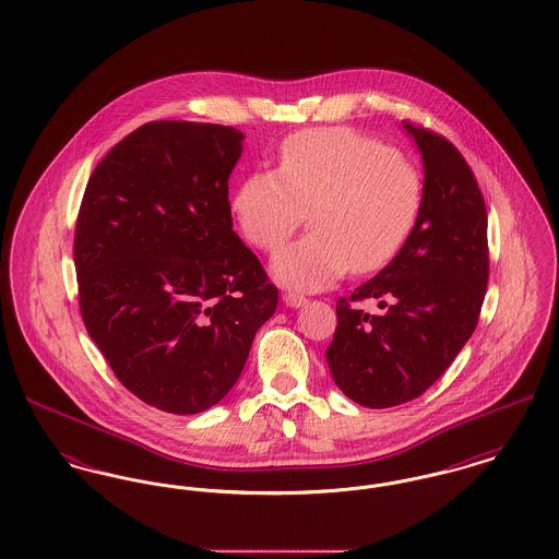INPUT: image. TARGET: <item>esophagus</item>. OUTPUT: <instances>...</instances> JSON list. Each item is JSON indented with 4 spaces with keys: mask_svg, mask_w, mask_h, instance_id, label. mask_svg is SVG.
<instances>
[{
    "mask_svg": "<svg viewBox=\"0 0 559 559\" xmlns=\"http://www.w3.org/2000/svg\"><path fill=\"white\" fill-rule=\"evenodd\" d=\"M283 301L289 306V308H301V306H306V297L304 295H299V293H285L283 295Z\"/></svg>",
    "mask_w": 559,
    "mask_h": 559,
    "instance_id": "1",
    "label": "esophagus"
}]
</instances>
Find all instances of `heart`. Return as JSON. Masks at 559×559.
Instances as JSON below:
<instances>
[{
    "instance_id": "b5f03b06",
    "label": "heart",
    "mask_w": 559,
    "mask_h": 559,
    "mask_svg": "<svg viewBox=\"0 0 559 559\" xmlns=\"http://www.w3.org/2000/svg\"><path fill=\"white\" fill-rule=\"evenodd\" d=\"M424 205L419 169L371 135L319 128L289 135L278 167L255 169L233 194L240 235L276 251L308 210L310 233L272 260L278 283L319 292L347 267L356 274L390 264L404 247Z\"/></svg>"
}]
</instances>
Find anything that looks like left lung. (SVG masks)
I'll use <instances>...</instances> for the list:
<instances>
[{
    "mask_svg": "<svg viewBox=\"0 0 559 559\" xmlns=\"http://www.w3.org/2000/svg\"><path fill=\"white\" fill-rule=\"evenodd\" d=\"M424 159V205L399 255L337 299L326 362L347 399L390 408L419 399L472 337L488 285V219L476 176L447 138L402 121ZM377 298L383 316L354 300Z\"/></svg>",
    "mask_w": 559,
    "mask_h": 559,
    "instance_id": "left-lung-1",
    "label": "left lung"
}]
</instances>
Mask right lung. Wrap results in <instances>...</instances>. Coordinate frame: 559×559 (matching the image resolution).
Listing matches in <instances>:
<instances>
[{"mask_svg": "<svg viewBox=\"0 0 559 559\" xmlns=\"http://www.w3.org/2000/svg\"><path fill=\"white\" fill-rule=\"evenodd\" d=\"M245 135L151 121L90 176L75 226L81 319L133 396L174 415L224 399L278 292L233 230Z\"/></svg>", "mask_w": 559, "mask_h": 559, "instance_id": "right-lung-1", "label": "right lung"}]
</instances>
